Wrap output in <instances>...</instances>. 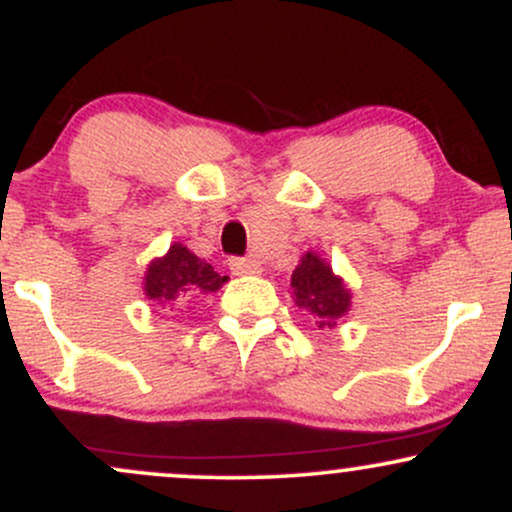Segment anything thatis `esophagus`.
Masks as SVG:
<instances>
[{
	"instance_id": "obj_1",
	"label": "esophagus",
	"mask_w": 512,
	"mask_h": 512,
	"mask_svg": "<svg viewBox=\"0 0 512 512\" xmlns=\"http://www.w3.org/2000/svg\"><path fill=\"white\" fill-rule=\"evenodd\" d=\"M228 267H231L233 274L245 276V274H260V262L250 260V257H231L228 260Z\"/></svg>"
}]
</instances>
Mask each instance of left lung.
<instances>
[{"label": "left lung", "mask_w": 512, "mask_h": 512, "mask_svg": "<svg viewBox=\"0 0 512 512\" xmlns=\"http://www.w3.org/2000/svg\"><path fill=\"white\" fill-rule=\"evenodd\" d=\"M293 296L301 308L320 320V327H334V320L349 310V291L342 279L332 274L330 264L308 252L291 276Z\"/></svg>", "instance_id": "1"}]
</instances>
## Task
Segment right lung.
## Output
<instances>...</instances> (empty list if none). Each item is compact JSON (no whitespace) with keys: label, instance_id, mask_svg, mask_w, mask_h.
Listing matches in <instances>:
<instances>
[{"label":"right lung","instance_id":"add662e5","mask_svg":"<svg viewBox=\"0 0 512 512\" xmlns=\"http://www.w3.org/2000/svg\"><path fill=\"white\" fill-rule=\"evenodd\" d=\"M228 276L214 272V267L182 245H170L168 255L163 260L151 262L146 272L144 291L151 301L163 305L185 303L190 298H199L204 293H214Z\"/></svg>","mask_w":512,"mask_h":512}]
</instances>
